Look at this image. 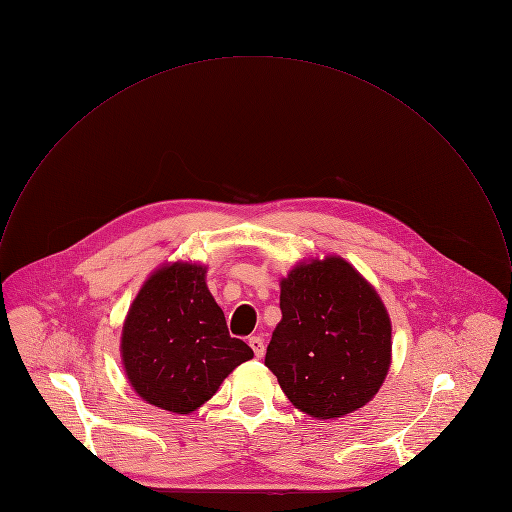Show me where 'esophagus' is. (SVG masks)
<instances>
[{"mask_svg": "<svg viewBox=\"0 0 512 512\" xmlns=\"http://www.w3.org/2000/svg\"><path fill=\"white\" fill-rule=\"evenodd\" d=\"M248 343H250V347H252V351H254L256 357H262V355H264V340H262V338L252 336V338L248 340Z\"/></svg>", "mask_w": 512, "mask_h": 512, "instance_id": "1", "label": "esophagus"}]
</instances>
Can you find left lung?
Here are the masks:
<instances>
[{"label":"left lung","mask_w":512,"mask_h":512,"mask_svg":"<svg viewBox=\"0 0 512 512\" xmlns=\"http://www.w3.org/2000/svg\"><path fill=\"white\" fill-rule=\"evenodd\" d=\"M266 367L304 413L341 417L381 387L391 359V324L377 292L341 258L296 266L282 280Z\"/></svg>","instance_id":"1"}]
</instances>
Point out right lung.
Masks as SVG:
<instances>
[{"mask_svg":"<svg viewBox=\"0 0 512 512\" xmlns=\"http://www.w3.org/2000/svg\"><path fill=\"white\" fill-rule=\"evenodd\" d=\"M204 274L194 264L161 268L141 288L123 326L131 385L151 405L180 415L208 401L224 377L254 355L228 334Z\"/></svg>","mask_w":512,"mask_h":512,"instance_id":"obj_1","label":"right lung"}]
</instances>
